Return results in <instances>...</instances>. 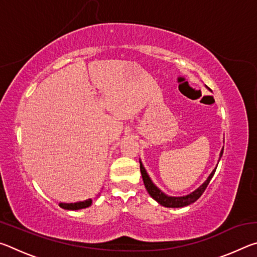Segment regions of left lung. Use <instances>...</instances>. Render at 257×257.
<instances>
[{"label": "left lung", "instance_id": "8db88e82", "mask_svg": "<svg viewBox=\"0 0 257 257\" xmlns=\"http://www.w3.org/2000/svg\"><path fill=\"white\" fill-rule=\"evenodd\" d=\"M222 154H223V149L220 152V159H221V156H222ZM220 159H219V161H220ZM139 164H141V172H142L143 181H144L146 190L149 191L151 197H153L156 202L165 207H184V206L189 205V204H191V203L196 202L197 199L202 196V194L204 193V190L206 189L207 185L210 184L212 177L214 176V172L216 170V168H215L214 170L211 172V175L208 176L207 179L204 181L196 190H194L193 193H190L189 195H186V196L173 197V196H168V195H165L162 190H160L158 187L153 184V181L151 180L150 176L147 175L144 165H143L141 160H139Z\"/></svg>", "mask_w": 257, "mask_h": 257}]
</instances>
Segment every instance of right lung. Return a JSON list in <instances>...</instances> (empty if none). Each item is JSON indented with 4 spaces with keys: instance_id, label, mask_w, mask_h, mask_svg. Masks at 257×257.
Returning <instances> with one entry per match:
<instances>
[{
    "instance_id": "1",
    "label": "right lung",
    "mask_w": 257,
    "mask_h": 257,
    "mask_svg": "<svg viewBox=\"0 0 257 257\" xmlns=\"http://www.w3.org/2000/svg\"><path fill=\"white\" fill-rule=\"evenodd\" d=\"M92 198L86 199L84 202H77V203H60L59 206L64 208V210H80V208H86L92 205Z\"/></svg>"
}]
</instances>
